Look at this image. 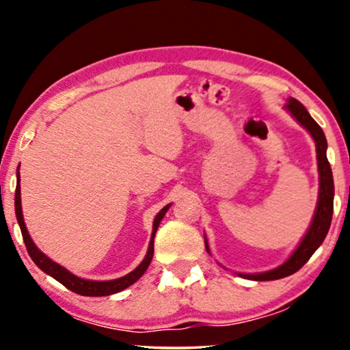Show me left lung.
Instances as JSON below:
<instances>
[{
	"label": "left lung",
	"mask_w": 350,
	"mask_h": 350,
	"mask_svg": "<svg viewBox=\"0 0 350 350\" xmlns=\"http://www.w3.org/2000/svg\"><path fill=\"white\" fill-rule=\"evenodd\" d=\"M285 109L291 114V116H293L295 121L298 122L301 127H304L306 131L309 132V135L312 137V140L315 142V152H317V167H319V199H317V205H315L312 221L309 224V229L306 231L304 237L299 241L298 247L295 248V252L288 256V260L271 271L255 272V274L236 272L239 277H243V279H248V280H256V282L277 280V279H284V277L295 274L296 271H299L301 267L309 261V258L314 255V252L322 245V242L325 241V237H327L328 234L329 224H332L334 183H333L332 167H329V162L327 159V148H328L327 138H325L322 127L314 121L308 109L304 108V105L299 103L298 100L290 97L286 100ZM204 241H205V248H207V252L212 255L205 234H204Z\"/></svg>",
	"instance_id": "8db88e82"
}]
</instances>
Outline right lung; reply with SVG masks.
Returning <instances> with one entry per match:
<instances>
[{"label": "right lung", "mask_w": 350, "mask_h": 350, "mask_svg": "<svg viewBox=\"0 0 350 350\" xmlns=\"http://www.w3.org/2000/svg\"><path fill=\"white\" fill-rule=\"evenodd\" d=\"M172 204H167L164 208L161 210L159 213L156 215L154 221H152V232H151V241L150 245H148V252L146 256L143 258V261L138 265L135 269L132 272H129L124 277H119V279L114 280H88V279H81V277L75 275L73 272H70L68 269H65L64 266H60L59 262L52 261L49 256L44 255L40 248L36 247V243L33 242V239L28 234V229L25 226V221H23V213H22V199H21V172H18L17 167V186H16V217H17V223L21 226L22 231V237L23 242H25V247L28 250V255L33 260V262L40 267L42 272H46L47 275L54 277L57 282H60L62 285H65L66 288L75 291V293L83 295V296H108V295H114L119 293V291L126 290L127 286H131L132 284L140 279V277L145 274L148 266L152 260V253H154V236L157 228L164 218V215L167 213V210L170 208Z\"/></svg>", "instance_id": "right-lung-1"}]
</instances>
